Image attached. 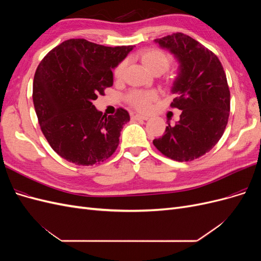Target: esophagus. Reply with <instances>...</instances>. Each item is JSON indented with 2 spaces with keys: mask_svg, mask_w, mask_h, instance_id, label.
<instances>
[{
  "mask_svg": "<svg viewBox=\"0 0 261 261\" xmlns=\"http://www.w3.org/2000/svg\"><path fill=\"white\" fill-rule=\"evenodd\" d=\"M149 116L147 115H140V114H135V115H132V120H148Z\"/></svg>",
  "mask_w": 261,
  "mask_h": 261,
  "instance_id": "1",
  "label": "esophagus"
}]
</instances>
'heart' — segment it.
Masks as SVG:
<instances>
[{"label":"heart","instance_id":"b5f03b06","mask_svg":"<svg viewBox=\"0 0 261 261\" xmlns=\"http://www.w3.org/2000/svg\"><path fill=\"white\" fill-rule=\"evenodd\" d=\"M139 58L144 65L150 70V72L160 75L170 68L172 63V57L170 54L165 53L160 49H147L140 53ZM127 67V61H121L113 70V75L116 81H122L125 75V70ZM168 83L172 84L175 81V76L169 74L167 76ZM158 99V92L155 90H132L126 96L127 103L139 112H147L151 108L152 102Z\"/></svg>","mask_w":261,"mask_h":261}]
</instances>
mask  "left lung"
I'll return each mask as SVG.
<instances>
[{"instance_id": "1", "label": "left lung", "mask_w": 261, "mask_h": 261, "mask_svg": "<svg viewBox=\"0 0 261 261\" xmlns=\"http://www.w3.org/2000/svg\"><path fill=\"white\" fill-rule=\"evenodd\" d=\"M154 41L179 63L171 107L181 110V114L153 145L172 160L193 161L210 151L225 130L230 115L226 75L217 55L192 37L176 33Z\"/></svg>"}]
</instances>
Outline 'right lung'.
Instances as JSON below:
<instances>
[{"label": "right lung", "mask_w": 261, "mask_h": 261, "mask_svg": "<svg viewBox=\"0 0 261 261\" xmlns=\"http://www.w3.org/2000/svg\"><path fill=\"white\" fill-rule=\"evenodd\" d=\"M134 46H105L69 39L38 65L33 100L40 128L51 148L76 165H93L111 156L129 114L120 108L103 115L93 106L113 85L112 68Z\"/></svg>", "instance_id": "obj_1"}]
</instances>
